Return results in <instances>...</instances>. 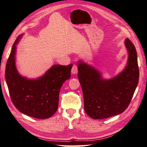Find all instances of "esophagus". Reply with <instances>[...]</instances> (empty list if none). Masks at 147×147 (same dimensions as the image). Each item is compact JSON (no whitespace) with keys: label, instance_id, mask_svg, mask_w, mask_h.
<instances>
[{"label":"esophagus","instance_id":"esophagus-1","mask_svg":"<svg viewBox=\"0 0 147 147\" xmlns=\"http://www.w3.org/2000/svg\"><path fill=\"white\" fill-rule=\"evenodd\" d=\"M71 73L75 74L78 73V66L76 65H74L71 69Z\"/></svg>","mask_w":147,"mask_h":147}]
</instances>
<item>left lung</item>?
<instances>
[{"label": "left lung", "mask_w": 147, "mask_h": 147, "mask_svg": "<svg viewBox=\"0 0 147 147\" xmlns=\"http://www.w3.org/2000/svg\"><path fill=\"white\" fill-rule=\"evenodd\" d=\"M128 52L126 67L115 78L105 80L97 69L78 63V77L82 87L84 111L93 119H104L122 113L127 108L139 82V71L136 48L125 40Z\"/></svg>", "instance_id": "1"}]
</instances>
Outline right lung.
<instances>
[{"label": "right lung", "instance_id": "1", "mask_svg": "<svg viewBox=\"0 0 147 147\" xmlns=\"http://www.w3.org/2000/svg\"><path fill=\"white\" fill-rule=\"evenodd\" d=\"M13 44L6 63L5 77L13 104L24 115L38 119L51 117L57 111L60 89L71 77L73 64L67 66L55 65L44 75L36 79H28L18 73L16 67V44Z\"/></svg>", "mask_w": 147, "mask_h": 147}]
</instances>
